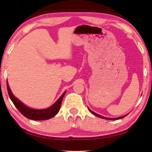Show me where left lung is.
I'll use <instances>...</instances> for the list:
<instances>
[{
  "instance_id": "1",
  "label": "left lung",
  "mask_w": 152,
  "mask_h": 152,
  "mask_svg": "<svg viewBox=\"0 0 152 152\" xmlns=\"http://www.w3.org/2000/svg\"><path fill=\"white\" fill-rule=\"evenodd\" d=\"M88 110H89V111L91 112L92 114H93V115H94L95 116H96V117H100V118H102V119H108V120H115V119H121V118H124V117H126V115H124V116H122V117H118V118H114V119H111V118H107V117H102V116H101V115H98V114H96V113H95V112H93V111H91V110L89 108H88Z\"/></svg>"
}]
</instances>
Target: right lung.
Returning a JSON list of instances; mask_svg holds the SVG:
<instances>
[{
	"label": "right lung",
	"instance_id": "add662e5",
	"mask_svg": "<svg viewBox=\"0 0 152 152\" xmlns=\"http://www.w3.org/2000/svg\"><path fill=\"white\" fill-rule=\"evenodd\" d=\"M7 88L10 98L11 100L12 101L15 107L17 108V110H18L24 117L32 120H36V121H37V120H39V121H40V120H47L54 117V116L58 113L59 110H60L63 98H64V96L65 94H66V92L64 91V93L62 94L61 96V97L56 100V102H55L54 105L51 106V107L46 108V109L36 110L27 107V106L25 105L23 102H21L19 99H17V98L13 95L12 93L10 88L9 84L7 83Z\"/></svg>",
	"mask_w": 152,
	"mask_h": 152
}]
</instances>
